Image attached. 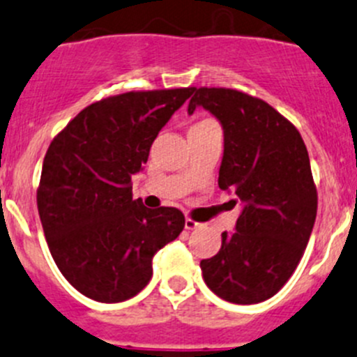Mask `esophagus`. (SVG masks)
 <instances>
[{
  "instance_id": "obj_1",
  "label": "esophagus",
  "mask_w": 357,
  "mask_h": 357,
  "mask_svg": "<svg viewBox=\"0 0 357 357\" xmlns=\"http://www.w3.org/2000/svg\"><path fill=\"white\" fill-rule=\"evenodd\" d=\"M200 223H197L195 220H192V218H186L185 220V228L186 230H195V228H199Z\"/></svg>"
}]
</instances>
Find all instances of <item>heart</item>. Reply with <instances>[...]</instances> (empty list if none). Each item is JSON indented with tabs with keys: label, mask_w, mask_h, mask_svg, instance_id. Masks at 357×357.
I'll return each instance as SVG.
<instances>
[{
	"label": "heart",
	"mask_w": 357,
	"mask_h": 357,
	"mask_svg": "<svg viewBox=\"0 0 357 357\" xmlns=\"http://www.w3.org/2000/svg\"><path fill=\"white\" fill-rule=\"evenodd\" d=\"M206 122H213V120H202V122H199V123H206Z\"/></svg>",
	"instance_id": "obj_1"
}]
</instances>
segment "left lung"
Returning a JSON list of instances; mask_svg holds the SVG:
<instances>
[{
	"label": "left lung",
	"instance_id": "obj_1",
	"mask_svg": "<svg viewBox=\"0 0 357 357\" xmlns=\"http://www.w3.org/2000/svg\"><path fill=\"white\" fill-rule=\"evenodd\" d=\"M188 113L202 106L225 134L218 185L241 202L235 231L202 259L207 288L227 302L251 305L288 282L302 259L317 214V190L305 143L289 120L244 92L193 89Z\"/></svg>",
	"mask_w": 357,
	"mask_h": 357
}]
</instances>
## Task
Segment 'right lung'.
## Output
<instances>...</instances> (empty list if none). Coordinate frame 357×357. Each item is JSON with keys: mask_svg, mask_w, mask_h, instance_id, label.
<instances>
[{"mask_svg": "<svg viewBox=\"0 0 357 357\" xmlns=\"http://www.w3.org/2000/svg\"><path fill=\"white\" fill-rule=\"evenodd\" d=\"M188 89L126 92L78 113L48 146L36 202L45 238L66 281L102 303L136 296L153 256L185 228L176 207L132 199V176Z\"/></svg>", "mask_w": 357, "mask_h": 357, "instance_id": "obj_1", "label": "right lung"}]
</instances>
